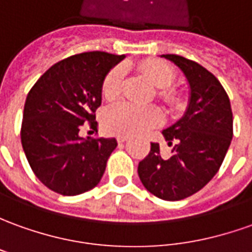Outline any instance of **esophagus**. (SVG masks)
Segmentation results:
<instances>
[{
	"label": "esophagus",
	"instance_id": "esophagus-1",
	"mask_svg": "<svg viewBox=\"0 0 252 252\" xmlns=\"http://www.w3.org/2000/svg\"><path fill=\"white\" fill-rule=\"evenodd\" d=\"M116 140H118V143L122 144V143H126V141L129 140V137H126V136H118V138H116Z\"/></svg>",
	"mask_w": 252,
	"mask_h": 252
}]
</instances>
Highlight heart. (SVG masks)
<instances>
[{"mask_svg": "<svg viewBox=\"0 0 252 252\" xmlns=\"http://www.w3.org/2000/svg\"><path fill=\"white\" fill-rule=\"evenodd\" d=\"M140 68L158 88L156 94L171 109H178L184 105V94L171 85L176 82V70L158 59H147L140 64ZM125 81V68L115 65L104 76L101 93L104 98L114 100L121 94ZM163 121V114L155 105H134L130 103H118L105 109L103 126L111 134L137 136L147 130L159 126Z\"/></svg>", "mask_w": 252, "mask_h": 252, "instance_id": "obj_1", "label": "heart"}]
</instances>
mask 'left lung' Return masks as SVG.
Returning <instances> with one entry per match:
<instances>
[{
    "mask_svg": "<svg viewBox=\"0 0 252 252\" xmlns=\"http://www.w3.org/2000/svg\"><path fill=\"white\" fill-rule=\"evenodd\" d=\"M162 56L185 74L190 98L185 115L162 131L171 154L162 156L159 144L151 143L138 177L152 195L176 202L200 190L220 170L233 137V115L226 92L209 70L178 55Z\"/></svg>",
    "mask_w": 252,
    "mask_h": 252,
    "instance_id": "1",
    "label": "left lung"
}]
</instances>
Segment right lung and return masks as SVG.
<instances>
[{
  "instance_id": "1",
  "label": "right lung",
  "mask_w": 252,
  "mask_h": 252,
  "mask_svg": "<svg viewBox=\"0 0 252 252\" xmlns=\"http://www.w3.org/2000/svg\"><path fill=\"white\" fill-rule=\"evenodd\" d=\"M107 52L67 57L45 71L27 94L22 145L36 178L64 196L93 189L116 148L115 138H83L79 127H96L104 76L123 59Z\"/></svg>"
}]
</instances>
